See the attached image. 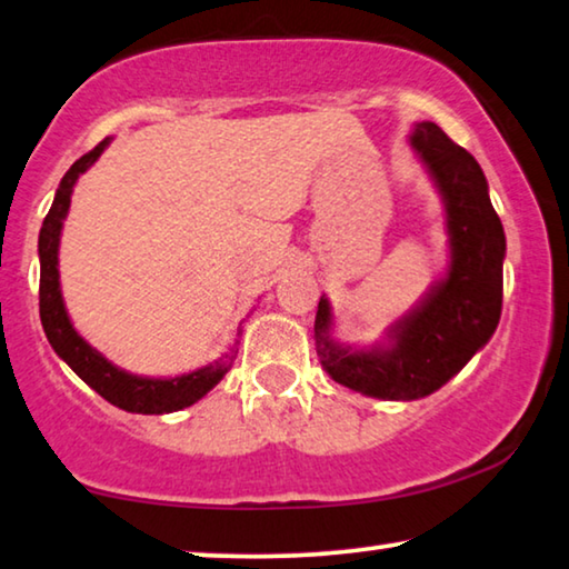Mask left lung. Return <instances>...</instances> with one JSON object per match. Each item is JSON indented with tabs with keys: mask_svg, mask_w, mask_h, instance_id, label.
Returning <instances> with one entry per match:
<instances>
[{
	"mask_svg": "<svg viewBox=\"0 0 569 569\" xmlns=\"http://www.w3.org/2000/svg\"><path fill=\"white\" fill-rule=\"evenodd\" d=\"M411 148L445 199L452 250L445 281L396 321L386 347L350 350L332 342V309L325 296L313 321L317 352L332 380L386 401H413L442 388L493 337L503 307L506 234L478 160L435 122L413 127Z\"/></svg>",
	"mask_w": 569,
	"mask_h": 569,
	"instance_id": "left-lung-1",
	"label": "left lung"
}]
</instances>
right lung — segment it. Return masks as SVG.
<instances>
[{"label": "right lung", "instance_id": "1", "mask_svg": "<svg viewBox=\"0 0 569 569\" xmlns=\"http://www.w3.org/2000/svg\"><path fill=\"white\" fill-rule=\"evenodd\" d=\"M109 146V138L101 140L94 150L81 156L76 163L68 168L61 186H58L53 207H50L46 222L40 227V321L46 329V337L56 355L68 362L76 376H79L89 388L107 398L109 403L120 406L124 411L132 413H171L181 411L186 406L197 403L201 396H207L224 372L232 368L234 350L217 360L214 366L199 368L193 372L178 378H140L132 372H124L112 366L104 355L97 352L87 339L79 337L71 319H68L63 296H61V281H58V242H61L63 219L71 207L73 186L79 176L97 163V158Z\"/></svg>", "mask_w": 569, "mask_h": 569}]
</instances>
